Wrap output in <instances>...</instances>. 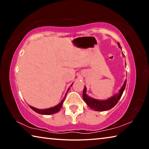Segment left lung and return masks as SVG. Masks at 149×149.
<instances>
[{"label": "left lung", "instance_id": "obj_1", "mask_svg": "<svg viewBox=\"0 0 149 149\" xmlns=\"http://www.w3.org/2000/svg\"><path fill=\"white\" fill-rule=\"evenodd\" d=\"M118 47L122 49L119 42H118ZM124 56V55H123ZM126 81L125 80L124 82V84L122 87V89L120 90V91L116 95L113 96L112 97L110 98L109 99L106 100H96L93 99V98L90 97L86 94V87H84V91H83V98H84V101L86 102V104L89 106V107L92 108V109L95 110L96 111H106L108 110H110L111 108H113L114 106L117 104L118 102L119 101L123 93V91L125 89V85H126Z\"/></svg>", "mask_w": 149, "mask_h": 149}]
</instances>
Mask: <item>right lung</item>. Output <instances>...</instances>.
Wrapping results in <instances>:
<instances>
[{
  "mask_svg": "<svg viewBox=\"0 0 149 149\" xmlns=\"http://www.w3.org/2000/svg\"><path fill=\"white\" fill-rule=\"evenodd\" d=\"M71 85V86H72ZM70 86V87H71ZM70 89V88L68 89V90ZM68 93V92H67ZM67 93H65V97L64 99H63L61 102H60L58 104L55 106L54 107H52V108H47V109H43V110H41V109H37L36 108H34L33 107H31V106H29V107L31 108L33 110H34L35 112H36L37 113H38V114H44V115H49V114H55V113H56L58 112V111L60 110V108H62V106L63 102H64V100H65V96L67 95Z\"/></svg>",
  "mask_w": 149,
  "mask_h": 149,
  "instance_id": "1",
  "label": "right lung"
}]
</instances>
